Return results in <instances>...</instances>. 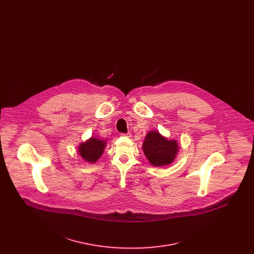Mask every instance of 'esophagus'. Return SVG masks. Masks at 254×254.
Masks as SVG:
<instances>
[{
    "label": "esophagus",
    "mask_w": 254,
    "mask_h": 254,
    "mask_svg": "<svg viewBox=\"0 0 254 254\" xmlns=\"http://www.w3.org/2000/svg\"><path fill=\"white\" fill-rule=\"evenodd\" d=\"M122 136H124V137H131V133H123V134H122Z\"/></svg>",
    "instance_id": "1"
}]
</instances>
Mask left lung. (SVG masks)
<instances>
[{"label":"left lung","instance_id":"8db88e82","mask_svg":"<svg viewBox=\"0 0 254 254\" xmlns=\"http://www.w3.org/2000/svg\"><path fill=\"white\" fill-rule=\"evenodd\" d=\"M145 157L153 167L169 166L179 152L180 145L177 140L168 139L156 130H151L145 135L143 143Z\"/></svg>","mask_w":254,"mask_h":254}]
</instances>
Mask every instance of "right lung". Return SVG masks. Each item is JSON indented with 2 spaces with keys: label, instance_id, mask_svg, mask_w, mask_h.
I'll return each instance as SVG.
<instances>
[{
  "label": "right lung",
  "instance_id": "right-lung-1",
  "mask_svg": "<svg viewBox=\"0 0 254 254\" xmlns=\"http://www.w3.org/2000/svg\"><path fill=\"white\" fill-rule=\"evenodd\" d=\"M108 141L90 137L78 146V153L82 159L90 164H94L103 155Z\"/></svg>",
  "mask_w": 254,
  "mask_h": 254
}]
</instances>
